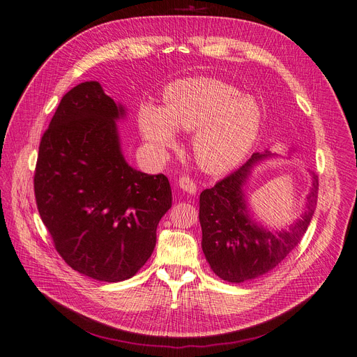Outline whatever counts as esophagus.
Segmentation results:
<instances>
[{
  "mask_svg": "<svg viewBox=\"0 0 357 357\" xmlns=\"http://www.w3.org/2000/svg\"><path fill=\"white\" fill-rule=\"evenodd\" d=\"M177 186H178L181 190L188 192L189 195H195V193H196V186H195V183H193L189 177H181V178H178V181H177Z\"/></svg>",
  "mask_w": 357,
  "mask_h": 357,
  "instance_id": "esophagus-1",
  "label": "esophagus"
}]
</instances>
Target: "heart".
Here are the masks:
<instances>
[{
	"mask_svg": "<svg viewBox=\"0 0 357 357\" xmlns=\"http://www.w3.org/2000/svg\"><path fill=\"white\" fill-rule=\"evenodd\" d=\"M261 126V109L248 96L211 78L178 81L165 90L164 106L144 103L139 127L151 149L164 155L177 132H193L192 153L208 174H223L247 156Z\"/></svg>",
	"mask_w": 357,
	"mask_h": 357,
	"instance_id": "obj_1",
	"label": "heart"
}]
</instances>
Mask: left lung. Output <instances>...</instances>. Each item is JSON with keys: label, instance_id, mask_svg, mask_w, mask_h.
I'll use <instances>...</instances> for the list:
<instances>
[{"label": "left lung", "instance_id": "1", "mask_svg": "<svg viewBox=\"0 0 357 357\" xmlns=\"http://www.w3.org/2000/svg\"><path fill=\"white\" fill-rule=\"evenodd\" d=\"M270 158L276 155L270 151L252 153L235 173L201 193L202 251L213 272L231 284L260 278L285 260L300 243L314 214L319 181L312 173L305 210L288 230H270L252 218L245 188L252 169Z\"/></svg>", "mask_w": 357, "mask_h": 357}]
</instances>
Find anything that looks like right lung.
<instances>
[{
  "mask_svg": "<svg viewBox=\"0 0 357 357\" xmlns=\"http://www.w3.org/2000/svg\"><path fill=\"white\" fill-rule=\"evenodd\" d=\"M127 110L97 81L68 91L41 139L33 188L61 258L103 282L136 275L153 252L159 220L173 204L164 174L128 165L116 122Z\"/></svg>",
  "mask_w": 357,
  "mask_h": 357,
  "instance_id": "obj_1",
  "label": "right lung"
}]
</instances>
